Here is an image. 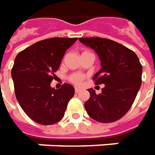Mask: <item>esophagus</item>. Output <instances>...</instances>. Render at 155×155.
I'll use <instances>...</instances> for the list:
<instances>
[{
    "instance_id": "1",
    "label": "esophagus",
    "mask_w": 155,
    "mask_h": 155,
    "mask_svg": "<svg viewBox=\"0 0 155 155\" xmlns=\"http://www.w3.org/2000/svg\"><path fill=\"white\" fill-rule=\"evenodd\" d=\"M80 89L78 88H75V93L76 94H78V93H79Z\"/></svg>"
}]
</instances>
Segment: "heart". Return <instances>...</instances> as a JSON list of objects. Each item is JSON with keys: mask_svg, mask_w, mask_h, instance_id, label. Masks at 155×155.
Returning <instances> with one entry per match:
<instances>
[{"mask_svg": "<svg viewBox=\"0 0 155 155\" xmlns=\"http://www.w3.org/2000/svg\"><path fill=\"white\" fill-rule=\"evenodd\" d=\"M85 53H88V51H84L82 54H85ZM84 76L80 75V74H72L69 77V80L71 81V83L75 84H81L83 80H84Z\"/></svg>", "mask_w": 155, "mask_h": 155, "instance_id": "heart-1", "label": "heart"}]
</instances>
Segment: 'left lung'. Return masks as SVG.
I'll list each match as a JSON object with an SVG mask.
<instances>
[{
	"mask_svg": "<svg viewBox=\"0 0 155 155\" xmlns=\"http://www.w3.org/2000/svg\"><path fill=\"white\" fill-rule=\"evenodd\" d=\"M79 41L99 55L101 68L93 79L97 85L104 84L100 94L88 89L90 97L85 110L99 122H114L130 110L140 88L143 67L139 59L133 51L111 39L90 37Z\"/></svg>",
	"mask_w": 155,
	"mask_h": 155,
	"instance_id": "left-lung-1",
	"label": "left lung"
}]
</instances>
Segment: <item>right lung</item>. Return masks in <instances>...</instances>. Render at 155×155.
<instances>
[{"label":"right lung","instance_id":"obj_1","mask_svg":"<svg viewBox=\"0 0 155 155\" xmlns=\"http://www.w3.org/2000/svg\"><path fill=\"white\" fill-rule=\"evenodd\" d=\"M78 38H51L36 42L18 54L12 69L16 98L35 122L52 125L63 118L75 94L71 84L51 88L55 72L68 48Z\"/></svg>","mask_w":155,"mask_h":155}]
</instances>
